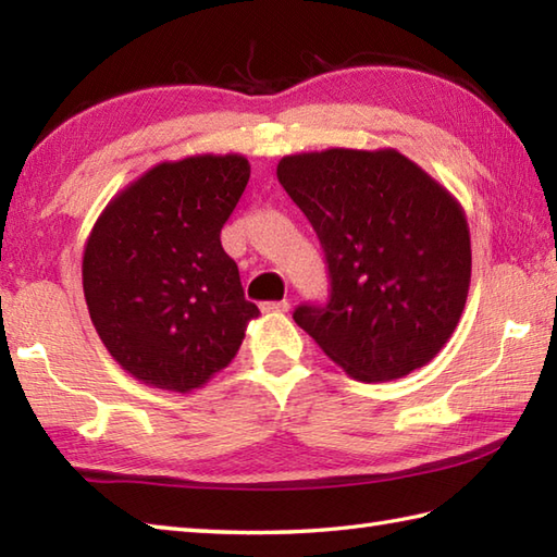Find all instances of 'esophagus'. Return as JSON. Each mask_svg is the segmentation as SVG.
Returning <instances> with one entry per match:
<instances>
[{
    "mask_svg": "<svg viewBox=\"0 0 557 557\" xmlns=\"http://www.w3.org/2000/svg\"><path fill=\"white\" fill-rule=\"evenodd\" d=\"M260 311L263 313H287L289 304L287 301H265V304H260Z\"/></svg>",
    "mask_w": 557,
    "mask_h": 557,
    "instance_id": "34e87169",
    "label": "esophagus"
}]
</instances>
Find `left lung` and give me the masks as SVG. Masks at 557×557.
<instances>
[{
	"instance_id": "1",
	"label": "left lung",
	"mask_w": 557,
	"mask_h": 557,
	"mask_svg": "<svg viewBox=\"0 0 557 557\" xmlns=\"http://www.w3.org/2000/svg\"><path fill=\"white\" fill-rule=\"evenodd\" d=\"M277 180L315 230L330 270L327 306L294 321L349 377L385 383L435 359L471 282L465 208L395 148L285 156Z\"/></svg>"
}]
</instances>
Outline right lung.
<instances>
[{
    "label": "right lung",
    "mask_w": 557,
    "mask_h": 557,
    "mask_svg": "<svg viewBox=\"0 0 557 557\" xmlns=\"http://www.w3.org/2000/svg\"><path fill=\"white\" fill-rule=\"evenodd\" d=\"M248 176L239 152L164 160L92 224L83 297L104 349L136 381L182 395L203 387L260 315L220 244Z\"/></svg>",
    "instance_id": "1"
}]
</instances>
